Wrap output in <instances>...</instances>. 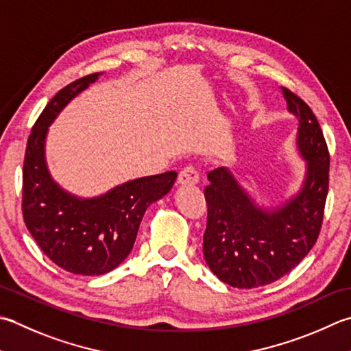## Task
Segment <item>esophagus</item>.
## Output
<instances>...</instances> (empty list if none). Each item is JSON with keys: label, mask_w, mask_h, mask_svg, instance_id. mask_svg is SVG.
Returning a JSON list of instances; mask_svg holds the SVG:
<instances>
[{"label": "esophagus", "mask_w": 351, "mask_h": 351, "mask_svg": "<svg viewBox=\"0 0 351 351\" xmlns=\"http://www.w3.org/2000/svg\"><path fill=\"white\" fill-rule=\"evenodd\" d=\"M181 185H195L199 182V171L196 167L189 166L180 171V178H178Z\"/></svg>", "instance_id": "34e87169"}]
</instances>
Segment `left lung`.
<instances>
[{
    "label": "left lung",
    "mask_w": 351,
    "mask_h": 351,
    "mask_svg": "<svg viewBox=\"0 0 351 351\" xmlns=\"http://www.w3.org/2000/svg\"><path fill=\"white\" fill-rule=\"evenodd\" d=\"M281 93L287 111L298 120L295 146L306 167L297 193L262 205L226 167L208 171L204 190L205 262L219 280L239 289L269 285L291 272L312 250L322 223L330 164L324 135L298 95L283 86Z\"/></svg>",
    "instance_id": "left-lung-1"
}]
</instances>
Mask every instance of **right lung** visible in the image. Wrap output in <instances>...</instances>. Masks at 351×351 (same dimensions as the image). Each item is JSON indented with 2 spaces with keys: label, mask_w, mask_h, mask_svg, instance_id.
Segmentation results:
<instances>
[{
  "label": "right lung",
  "mask_w": 351,
  "mask_h": 351,
  "mask_svg": "<svg viewBox=\"0 0 351 351\" xmlns=\"http://www.w3.org/2000/svg\"><path fill=\"white\" fill-rule=\"evenodd\" d=\"M100 75H85L48 101L27 141L23 169L27 230L53 263L77 276L115 269L132 251L149 205L166 196L178 178L175 170L136 178L94 197L75 196L53 180L45 160L48 128Z\"/></svg>",
  "instance_id": "obj_1"
}]
</instances>
